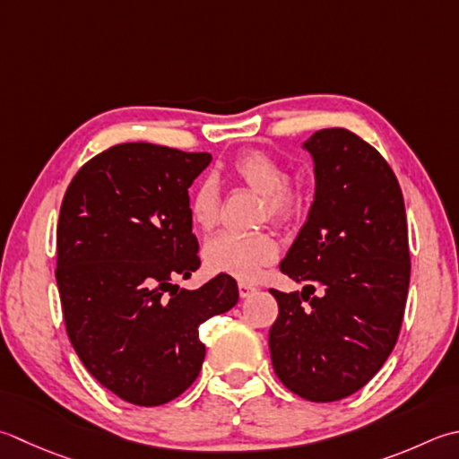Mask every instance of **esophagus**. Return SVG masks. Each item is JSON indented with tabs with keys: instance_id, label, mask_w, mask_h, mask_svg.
Returning <instances> with one entry per match:
<instances>
[{
	"instance_id": "1",
	"label": "esophagus",
	"mask_w": 459,
	"mask_h": 459,
	"mask_svg": "<svg viewBox=\"0 0 459 459\" xmlns=\"http://www.w3.org/2000/svg\"><path fill=\"white\" fill-rule=\"evenodd\" d=\"M255 290H256V289H255V286L250 284V282H245V281L238 282V294L242 296V299H247V296H250Z\"/></svg>"
}]
</instances>
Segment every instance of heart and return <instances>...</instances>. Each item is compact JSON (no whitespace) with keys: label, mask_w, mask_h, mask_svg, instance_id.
Listing matches in <instances>:
<instances>
[{"label":"heart","mask_w":459,"mask_h":459,"mask_svg":"<svg viewBox=\"0 0 459 459\" xmlns=\"http://www.w3.org/2000/svg\"><path fill=\"white\" fill-rule=\"evenodd\" d=\"M227 175L235 183L248 186L263 199L260 219L289 222L302 201L300 185L286 177L284 165L271 152L250 149L230 160ZM188 214L196 229L211 230L217 227L221 214V193L212 178H203L188 195ZM276 238L268 230L235 232L222 230L204 242L203 260L209 271L230 274L250 281L264 266L278 258Z\"/></svg>","instance_id":"obj_1"}]
</instances>
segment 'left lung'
Returning a JSON list of instances; mask_svg holds the SVG:
<instances>
[{
  "label": "left lung",
  "instance_id": "1",
  "mask_svg": "<svg viewBox=\"0 0 459 459\" xmlns=\"http://www.w3.org/2000/svg\"><path fill=\"white\" fill-rule=\"evenodd\" d=\"M304 149L316 195L281 263L304 289H271L278 316L268 346L286 388L336 402L370 382L396 346L410 286L408 221L398 178L370 143L332 127Z\"/></svg>",
  "mask_w": 459,
  "mask_h": 459
}]
</instances>
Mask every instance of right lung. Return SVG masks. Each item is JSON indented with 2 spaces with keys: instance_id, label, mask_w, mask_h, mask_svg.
<instances>
[{
  "instance_id": "right-lung-1",
  "label": "right lung",
  "mask_w": 459,
  "mask_h": 459,
  "mask_svg": "<svg viewBox=\"0 0 459 459\" xmlns=\"http://www.w3.org/2000/svg\"><path fill=\"white\" fill-rule=\"evenodd\" d=\"M209 152L119 143L77 170L57 222V289L79 360L134 406L175 400L201 372L199 328L238 302L217 274L178 289L201 266L188 186Z\"/></svg>"
}]
</instances>
